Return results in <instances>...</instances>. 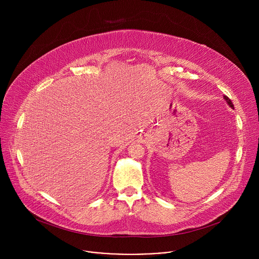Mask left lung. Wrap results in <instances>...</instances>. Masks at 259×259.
Instances as JSON below:
<instances>
[{"label":"left lung","mask_w":259,"mask_h":259,"mask_svg":"<svg viewBox=\"0 0 259 259\" xmlns=\"http://www.w3.org/2000/svg\"><path fill=\"white\" fill-rule=\"evenodd\" d=\"M224 98L226 99V101H227V103L232 107V108H234V105H233V103H232V101H231V99L228 97V96H224Z\"/></svg>","instance_id":"left-lung-1"}]
</instances>
